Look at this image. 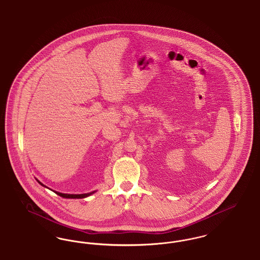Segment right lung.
<instances>
[{
	"label": "right lung",
	"mask_w": 260,
	"mask_h": 260,
	"mask_svg": "<svg viewBox=\"0 0 260 260\" xmlns=\"http://www.w3.org/2000/svg\"><path fill=\"white\" fill-rule=\"evenodd\" d=\"M38 182H39V184H41L42 186H44V187H46V188H48L47 186L44 185L40 180H38L36 179ZM50 189V188H49ZM55 194H57L58 196H60L62 198L65 199H84L87 198L88 196H90V195H92L93 193H95L96 191H92V192H89V193H86V194H64V193H60V192H57V191H54V190H52Z\"/></svg>",
	"instance_id": "obj_1"
}]
</instances>
